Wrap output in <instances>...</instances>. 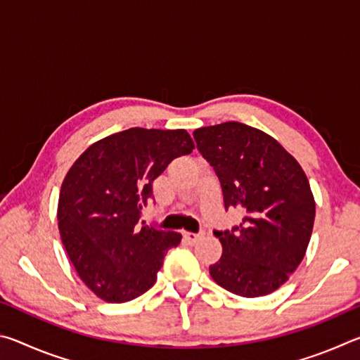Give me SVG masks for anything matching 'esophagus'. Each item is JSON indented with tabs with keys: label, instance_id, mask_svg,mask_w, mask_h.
I'll use <instances>...</instances> for the list:
<instances>
[{
	"label": "esophagus",
	"instance_id": "obj_1",
	"mask_svg": "<svg viewBox=\"0 0 360 360\" xmlns=\"http://www.w3.org/2000/svg\"><path fill=\"white\" fill-rule=\"evenodd\" d=\"M184 240L188 243V245H195L200 238H202V235L200 233H192V231H184Z\"/></svg>",
	"mask_w": 360,
	"mask_h": 360
}]
</instances>
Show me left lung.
Wrapping results in <instances>:
<instances>
[{
    "instance_id": "8db88e82",
    "label": "left lung",
    "mask_w": 360,
    "mask_h": 360,
    "mask_svg": "<svg viewBox=\"0 0 360 360\" xmlns=\"http://www.w3.org/2000/svg\"><path fill=\"white\" fill-rule=\"evenodd\" d=\"M193 138L221 182L225 211H243L240 225L214 231L222 255L210 275L231 294H271L311 238L316 205L307 174L275 138L240 122L203 127Z\"/></svg>"
}]
</instances>
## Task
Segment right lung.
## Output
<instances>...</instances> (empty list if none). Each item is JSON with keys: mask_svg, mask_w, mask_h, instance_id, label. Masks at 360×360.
I'll return each mask as SVG.
<instances>
[{"mask_svg": "<svg viewBox=\"0 0 360 360\" xmlns=\"http://www.w3.org/2000/svg\"><path fill=\"white\" fill-rule=\"evenodd\" d=\"M195 148L186 130L129 129L84 152L65 176L58 229L79 278L96 297L124 303L157 281L176 231L139 225L152 182Z\"/></svg>", "mask_w": 360, "mask_h": 360, "instance_id": "1", "label": "right lung"}]
</instances>
